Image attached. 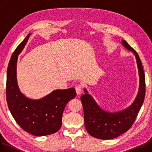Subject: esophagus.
Instances as JSON below:
<instances>
[{"label": "esophagus", "mask_w": 152, "mask_h": 152, "mask_svg": "<svg viewBox=\"0 0 152 152\" xmlns=\"http://www.w3.org/2000/svg\"><path fill=\"white\" fill-rule=\"evenodd\" d=\"M75 89H76V91L77 95H79L80 93H81L82 91V87L81 85H77L75 87Z\"/></svg>", "instance_id": "obj_1"}]
</instances>
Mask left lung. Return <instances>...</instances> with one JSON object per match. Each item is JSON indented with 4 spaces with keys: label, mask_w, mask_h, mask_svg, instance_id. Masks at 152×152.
<instances>
[{
    "label": "left lung",
    "mask_w": 152,
    "mask_h": 152,
    "mask_svg": "<svg viewBox=\"0 0 152 152\" xmlns=\"http://www.w3.org/2000/svg\"><path fill=\"white\" fill-rule=\"evenodd\" d=\"M124 46L135 56L139 74V89L136 99L131 106L118 112H108L96 104L91 95L84 89L85 94L81 96L85 127L92 137L102 140H110L127 131L133 125L144 102L146 92L145 75L141 61L137 51L127 42L122 40Z\"/></svg>",
    "instance_id": "1"
}]
</instances>
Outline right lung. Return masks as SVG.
<instances>
[{"label":"right lung","instance_id":"1","mask_svg":"<svg viewBox=\"0 0 152 152\" xmlns=\"http://www.w3.org/2000/svg\"><path fill=\"white\" fill-rule=\"evenodd\" d=\"M30 35L16 48L10 60L6 76V101L13 118L23 129L37 137L46 136L59 130L64 109L68 102L75 97L76 93L74 88L57 89L42 99L33 100L20 91L16 77L17 61Z\"/></svg>","mask_w":152,"mask_h":152}]
</instances>
